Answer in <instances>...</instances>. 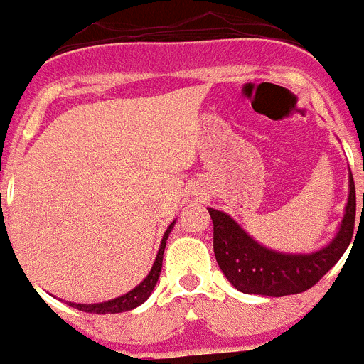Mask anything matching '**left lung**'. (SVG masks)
<instances>
[{
  "instance_id": "left-lung-1",
  "label": "left lung",
  "mask_w": 364,
  "mask_h": 364,
  "mask_svg": "<svg viewBox=\"0 0 364 364\" xmlns=\"http://www.w3.org/2000/svg\"><path fill=\"white\" fill-rule=\"evenodd\" d=\"M208 211L213 220L215 259L228 281L242 294L282 297L310 290L346 252L355 224V186L350 173L348 204L336 239L308 255H286L268 250L255 242L230 215L211 208Z\"/></svg>"
}]
</instances>
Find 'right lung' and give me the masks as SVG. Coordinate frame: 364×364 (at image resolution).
<instances>
[{
    "label": "right lung",
    "instance_id": "obj_1",
    "mask_svg": "<svg viewBox=\"0 0 364 364\" xmlns=\"http://www.w3.org/2000/svg\"><path fill=\"white\" fill-rule=\"evenodd\" d=\"M173 226H175V222H173L171 226L167 228L166 233H164L162 244H160V250L159 253H156V260H154V264L153 268H151L149 275H147V277L144 279L136 288H134V290H131L129 294L122 295V297L112 299V301L100 302V304H76V302H69L70 306L76 308V310L87 311V314H120V311L133 310V308L140 306L142 302H146L147 297L151 295V291H153L154 284H156V281H159L160 272H162V259H164V250H166V240L167 237H169V233H171Z\"/></svg>",
    "mask_w": 364,
    "mask_h": 364
}]
</instances>
